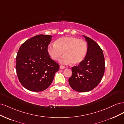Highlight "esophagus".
Wrapping results in <instances>:
<instances>
[{"label":"esophagus","mask_w":124,"mask_h":124,"mask_svg":"<svg viewBox=\"0 0 124 124\" xmlns=\"http://www.w3.org/2000/svg\"><path fill=\"white\" fill-rule=\"evenodd\" d=\"M65 68H66V67L63 66L62 65L60 66V69H65Z\"/></svg>","instance_id":"obj_1"}]
</instances>
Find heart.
Returning <instances> with one entry per match:
<instances>
[{
  "label": "heart",
  "instance_id": "obj_1",
  "mask_svg": "<svg viewBox=\"0 0 124 124\" xmlns=\"http://www.w3.org/2000/svg\"><path fill=\"white\" fill-rule=\"evenodd\" d=\"M48 54L53 60H58L61 56L65 54L60 60L64 64L71 62L77 65L81 62L85 57L87 52V44L84 40L73 37H63L58 38L54 44L47 46Z\"/></svg>",
  "mask_w": 124,
  "mask_h": 124
}]
</instances>
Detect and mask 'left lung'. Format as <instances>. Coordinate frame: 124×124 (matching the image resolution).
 Segmentation results:
<instances>
[{
    "label": "left lung",
    "mask_w": 124,
    "mask_h": 124,
    "mask_svg": "<svg viewBox=\"0 0 124 124\" xmlns=\"http://www.w3.org/2000/svg\"><path fill=\"white\" fill-rule=\"evenodd\" d=\"M87 42V52L84 59L78 66L72 67L69 78L71 87L78 92H87L98 85L105 69L103 51L95 41L83 36Z\"/></svg>",
    "instance_id": "8db88e82"
}]
</instances>
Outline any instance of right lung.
<instances>
[{
    "label": "right lung",
    "instance_id": "obj_1",
    "mask_svg": "<svg viewBox=\"0 0 124 124\" xmlns=\"http://www.w3.org/2000/svg\"><path fill=\"white\" fill-rule=\"evenodd\" d=\"M52 38L51 35H37L25 41L18 50L17 76L21 84L29 91L38 92L46 89L59 68L47 51Z\"/></svg>",
    "mask_w": 124,
    "mask_h": 124
}]
</instances>
